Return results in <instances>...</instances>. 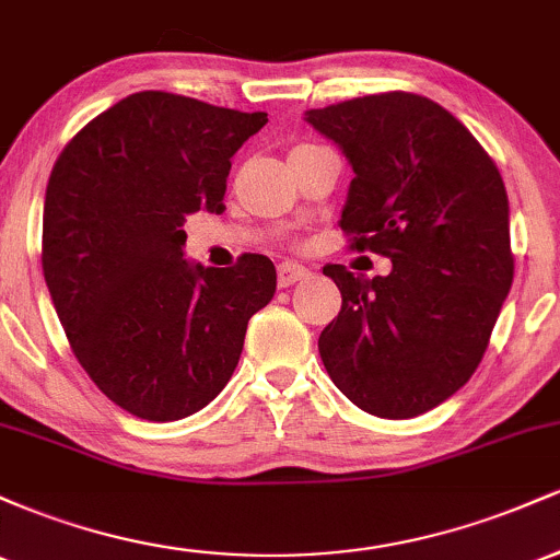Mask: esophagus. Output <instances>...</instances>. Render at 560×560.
Segmentation results:
<instances>
[{"label":"esophagus","mask_w":560,"mask_h":560,"mask_svg":"<svg viewBox=\"0 0 560 560\" xmlns=\"http://www.w3.org/2000/svg\"><path fill=\"white\" fill-rule=\"evenodd\" d=\"M311 271H307L305 266H300V262H281L279 266V287H292L298 284V281L307 279Z\"/></svg>","instance_id":"esophagus-1"}]
</instances>
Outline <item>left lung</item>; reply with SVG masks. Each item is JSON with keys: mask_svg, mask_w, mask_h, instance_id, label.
<instances>
[{"mask_svg": "<svg viewBox=\"0 0 560 560\" xmlns=\"http://www.w3.org/2000/svg\"><path fill=\"white\" fill-rule=\"evenodd\" d=\"M305 115L355 173L339 221L350 247L392 260L374 279L324 268L342 311L320 331V361L365 413L413 419L464 387L490 345L513 281L505 184L427 96L369 94Z\"/></svg>", "mask_w": 560, "mask_h": 560, "instance_id": "1", "label": "left lung"}]
</instances>
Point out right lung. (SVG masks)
<instances>
[{"label": "right lung", "instance_id": "right-lung-1", "mask_svg": "<svg viewBox=\"0 0 560 560\" xmlns=\"http://www.w3.org/2000/svg\"><path fill=\"white\" fill-rule=\"evenodd\" d=\"M268 124L191 96L137 92L68 141L44 197L42 268L75 358L144 421L197 413L240 363L276 268L184 260L186 215L223 213L231 158Z\"/></svg>", "mask_w": 560, "mask_h": 560}]
</instances>
